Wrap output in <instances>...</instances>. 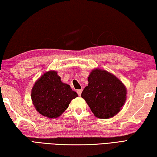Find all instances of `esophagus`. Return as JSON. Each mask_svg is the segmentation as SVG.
I'll use <instances>...</instances> for the list:
<instances>
[{
  "mask_svg": "<svg viewBox=\"0 0 157 157\" xmlns=\"http://www.w3.org/2000/svg\"><path fill=\"white\" fill-rule=\"evenodd\" d=\"M82 91V89H81V90H76V92H77L78 95V96H81V95Z\"/></svg>",
  "mask_w": 157,
  "mask_h": 157,
  "instance_id": "1",
  "label": "esophagus"
}]
</instances>
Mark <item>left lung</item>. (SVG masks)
Wrapping results in <instances>:
<instances>
[{"instance_id": "8db88e82", "label": "left lung", "mask_w": 157, "mask_h": 157, "mask_svg": "<svg viewBox=\"0 0 157 157\" xmlns=\"http://www.w3.org/2000/svg\"><path fill=\"white\" fill-rule=\"evenodd\" d=\"M81 97L96 117L108 119L122 109L126 99L124 85L113 74L98 68L91 71Z\"/></svg>"}]
</instances>
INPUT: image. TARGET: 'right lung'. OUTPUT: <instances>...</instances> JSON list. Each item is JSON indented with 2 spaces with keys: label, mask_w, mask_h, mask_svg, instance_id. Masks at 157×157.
<instances>
[{
  "label": "right lung",
  "mask_w": 157,
  "mask_h": 157,
  "mask_svg": "<svg viewBox=\"0 0 157 157\" xmlns=\"http://www.w3.org/2000/svg\"><path fill=\"white\" fill-rule=\"evenodd\" d=\"M78 96L69 85L63 83L56 71H48L35 82L31 90L35 108L41 115L56 118L66 110L71 100Z\"/></svg>",
  "instance_id": "obj_1"
}]
</instances>
